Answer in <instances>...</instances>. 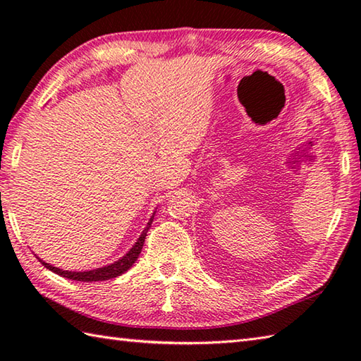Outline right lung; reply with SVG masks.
<instances>
[{"label":"right lung","mask_w":361,"mask_h":361,"mask_svg":"<svg viewBox=\"0 0 361 361\" xmlns=\"http://www.w3.org/2000/svg\"><path fill=\"white\" fill-rule=\"evenodd\" d=\"M153 216H155V214H153ZM152 220H153V217L149 220L147 226H145L141 237L133 245V248L130 250L124 257L119 259L118 262H114L111 265L97 268V270H91V271H63V270H60V268H56V267H52L49 264H44L43 260H40V262L46 268H48V270L54 271V273L59 274V276H63V278L73 279V281L93 282V281H109V279H113V278H118V276H121L122 273H126L128 268L135 264V260L137 259V256H140V252L142 250V245H144V240H145V235H147V231H149V228L152 225Z\"/></svg>","instance_id":"obj_1"}]
</instances>
